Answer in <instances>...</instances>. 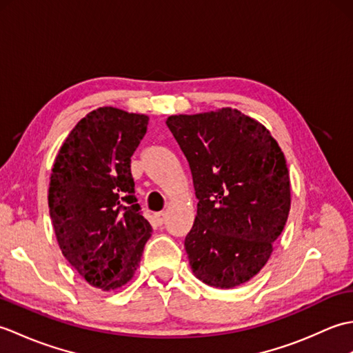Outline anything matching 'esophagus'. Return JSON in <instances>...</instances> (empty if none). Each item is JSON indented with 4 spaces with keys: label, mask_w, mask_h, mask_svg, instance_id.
<instances>
[{
    "label": "esophagus",
    "mask_w": 353,
    "mask_h": 353,
    "mask_svg": "<svg viewBox=\"0 0 353 353\" xmlns=\"http://www.w3.org/2000/svg\"><path fill=\"white\" fill-rule=\"evenodd\" d=\"M154 221H156L157 226H162V224L165 223V214H163V212L154 214Z\"/></svg>",
    "instance_id": "obj_1"
}]
</instances>
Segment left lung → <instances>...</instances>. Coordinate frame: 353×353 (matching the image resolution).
<instances>
[{"label": "left lung", "instance_id": "8db88e82", "mask_svg": "<svg viewBox=\"0 0 353 353\" xmlns=\"http://www.w3.org/2000/svg\"><path fill=\"white\" fill-rule=\"evenodd\" d=\"M167 125L199 200L185 238L192 273L211 287H238L265 265L287 223L285 156L264 125L235 109L174 115Z\"/></svg>", "mask_w": 353, "mask_h": 353}]
</instances>
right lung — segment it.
Returning <instances> with one entry per match:
<instances>
[{
  "instance_id": "1",
  "label": "right lung",
  "mask_w": 353,
  "mask_h": 353,
  "mask_svg": "<svg viewBox=\"0 0 353 353\" xmlns=\"http://www.w3.org/2000/svg\"><path fill=\"white\" fill-rule=\"evenodd\" d=\"M147 124L145 115L92 110L68 134L52 167L48 206L57 243L97 288L129 282L152 235L130 170Z\"/></svg>"
}]
</instances>
